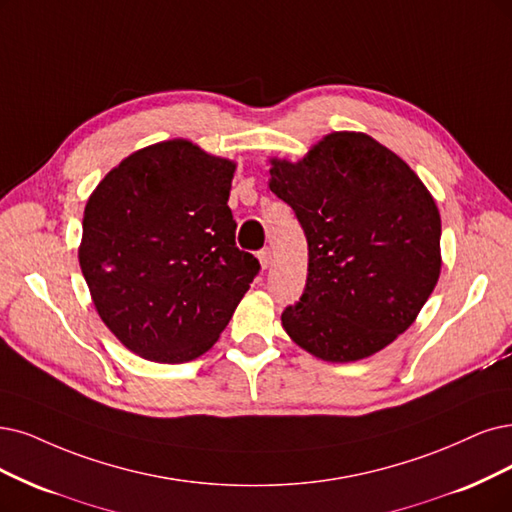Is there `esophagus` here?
Here are the masks:
<instances>
[{
	"label": "esophagus",
	"mask_w": 512,
	"mask_h": 512,
	"mask_svg": "<svg viewBox=\"0 0 512 512\" xmlns=\"http://www.w3.org/2000/svg\"><path fill=\"white\" fill-rule=\"evenodd\" d=\"M257 259H259V263H261V270H268L270 263H272V253H270V249L259 251V253H257Z\"/></svg>",
	"instance_id": "obj_1"
}]
</instances>
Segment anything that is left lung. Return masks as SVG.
<instances>
[{
    "mask_svg": "<svg viewBox=\"0 0 512 512\" xmlns=\"http://www.w3.org/2000/svg\"><path fill=\"white\" fill-rule=\"evenodd\" d=\"M270 189L308 240L304 295L282 312L293 342L327 363L361 361L405 333L441 274V215L409 164L365 132L270 158Z\"/></svg>",
    "mask_w": 512,
    "mask_h": 512,
    "instance_id": "1",
    "label": "left lung"
}]
</instances>
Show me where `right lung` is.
<instances>
[{
  "label": "right lung",
  "mask_w": 512,
  "mask_h": 512,
  "mask_svg": "<svg viewBox=\"0 0 512 512\" xmlns=\"http://www.w3.org/2000/svg\"><path fill=\"white\" fill-rule=\"evenodd\" d=\"M236 162L187 139L147 145L90 194L78 249L107 329L147 361L211 350L259 272L236 246Z\"/></svg>",
  "instance_id": "add662e5"
}]
</instances>
